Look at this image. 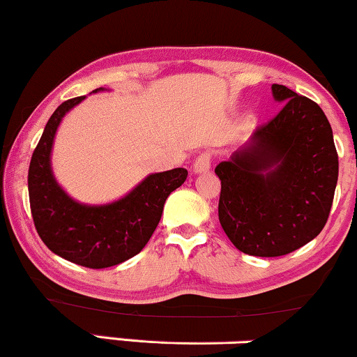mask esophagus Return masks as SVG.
Returning a JSON list of instances; mask_svg holds the SVG:
<instances>
[{
  "mask_svg": "<svg viewBox=\"0 0 357 357\" xmlns=\"http://www.w3.org/2000/svg\"><path fill=\"white\" fill-rule=\"evenodd\" d=\"M211 167V155L208 152H202V154L197 155L195 162H193V172L195 174H203Z\"/></svg>",
  "mask_w": 357,
  "mask_h": 357,
  "instance_id": "34e87169",
  "label": "esophagus"
}]
</instances>
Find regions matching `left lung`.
Masks as SVG:
<instances>
[{
	"mask_svg": "<svg viewBox=\"0 0 357 357\" xmlns=\"http://www.w3.org/2000/svg\"><path fill=\"white\" fill-rule=\"evenodd\" d=\"M282 108L251 141L220 162V223L241 252L279 257L325 228L337 182L330 121L307 96L272 85Z\"/></svg>",
	"mask_w": 357,
	"mask_h": 357,
	"instance_id": "1",
	"label": "left lung"
}]
</instances>
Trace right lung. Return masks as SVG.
<instances>
[{"instance_id": "right-lung-1", "label": "right lung", "mask_w": 357, "mask_h": 357, "mask_svg": "<svg viewBox=\"0 0 357 357\" xmlns=\"http://www.w3.org/2000/svg\"><path fill=\"white\" fill-rule=\"evenodd\" d=\"M101 90L96 88L95 91ZM85 96L63 101L45 124L31 157L27 187L37 234L57 256L88 269L116 266L142 251L159 225L167 197L187 180V169L152 174L121 200L88 206L55 182L50 151L57 126Z\"/></svg>"}]
</instances>
